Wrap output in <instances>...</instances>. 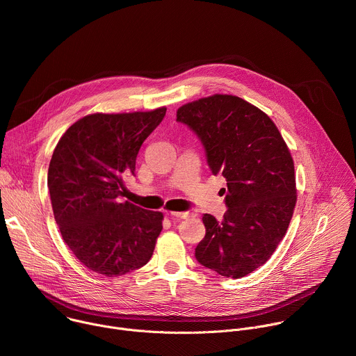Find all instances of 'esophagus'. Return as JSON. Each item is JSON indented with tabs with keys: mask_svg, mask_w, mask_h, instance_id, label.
Masks as SVG:
<instances>
[{
	"mask_svg": "<svg viewBox=\"0 0 356 356\" xmlns=\"http://www.w3.org/2000/svg\"><path fill=\"white\" fill-rule=\"evenodd\" d=\"M170 217L173 220H177V218H187V217H191V213L188 211H172L170 213Z\"/></svg>",
	"mask_w": 356,
	"mask_h": 356,
	"instance_id": "34e87169",
	"label": "esophagus"
}]
</instances>
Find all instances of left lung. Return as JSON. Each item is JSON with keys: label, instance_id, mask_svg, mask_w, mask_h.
I'll return each instance as SVG.
<instances>
[{"label": "left lung", "instance_id": "8db88e82", "mask_svg": "<svg viewBox=\"0 0 356 356\" xmlns=\"http://www.w3.org/2000/svg\"><path fill=\"white\" fill-rule=\"evenodd\" d=\"M177 121L197 134L213 175L221 173L228 188L222 221L202 217L206 236L195 259L221 276L243 277L273 255L293 217L297 190L290 150L275 122L236 95L184 104Z\"/></svg>", "mask_w": 356, "mask_h": 356}]
</instances>
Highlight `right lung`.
Listing matches in <instances>:
<instances>
[{"mask_svg": "<svg viewBox=\"0 0 356 356\" xmlns=\"http://www.w3.org/2000/svg\"><path fill=\"white\" fill-rule=\"evenodd\" d=\"M166 107L146 113L90 114L59 139L47 187L60 234L90 270L117 277L142 268L154 253L163 214L120 202L143 140Z\"/></svg>", "mask_w": 356, "mask_h": 356, "instance_id": "right-lung-1", "label": "right lung"}]
</instances>
